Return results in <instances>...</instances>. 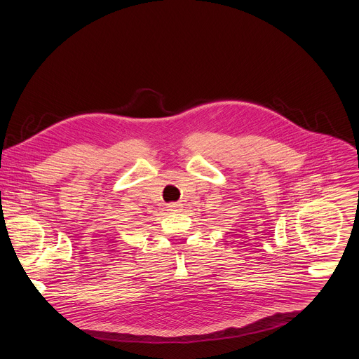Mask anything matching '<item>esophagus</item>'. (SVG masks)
<instances>
[{
  "label": "esophagus",
  "instance_id": "obj_1",
  "mask_svg": "<svg viewBox=\"0 0 359 359\" xmlns=\"http://www.w3.org/2000/svg\"><path fill=\"white\" fill-rule=\"evenodd\" d=\"M180 209H182L180 202H170L166 205V210H170V212H179Z\"/></svg>",
  "mask_w": 359,
  "mask_h": 359
}]
</instances>
